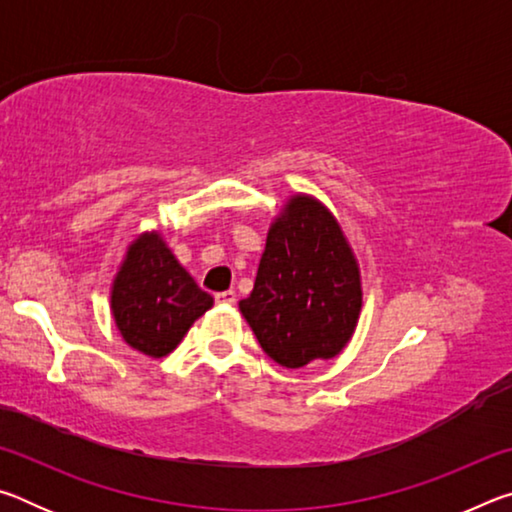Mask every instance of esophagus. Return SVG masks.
<instances>
[{
  "label": "esophagus",
  "mask_w": 512,
  "mask_h": 512,
  "mask_svg": "<svg viewBox=\"0 0 512 512\" xmlns=\"http://www.w3.org/2000/svg\"><path fill=\"white\" fill-rule=\"evenodd\" d=\"M214 300L219 302V305H235V300H237V293L232 291V289H228V291H221V293H216Z\"/></svg>",
  "instance_id": "esophagus-1"
}]
</instances>
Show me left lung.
I'll list each match as a JSON object with an SVG mask.
<instances>
[{
	"mask_svg": "<svg viewBox=\"0 0 512 512\" xmlns=\"http://www.w3.org/2000/svg\"><path fill=\"white\" fill-rule=\"evenodd\" d=\"M361 305L359 264L336 216L314 196H291L239 302L262 350L284 368L332 359L352 339Z\"/></svg>",
	"mask_w": 512,
	"mask_h": 512,
	"instance_id": "obj_1",
	"label": "left lung"
}]
</instances>
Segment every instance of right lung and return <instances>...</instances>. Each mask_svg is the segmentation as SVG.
Instances as JSON below:
<instances>
[{
	"instance_id": "1",
	"label": "right lung",
	"mask_w": 512,
	"mask_h": 512,
	"mask_svg": "<svg viewBox=\"0 0 512 512\" xmlns=\"http://www.w3.org/2000/svg\"><path fill=\"white\" fill-rule=\"evenodd\" d=\"M214 305L160 232H142L126 250L112 280L110 311L124 341L160 359L178 348L196 318Z\"/></svg>"
}]
</instances>
